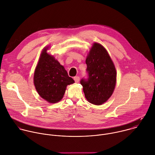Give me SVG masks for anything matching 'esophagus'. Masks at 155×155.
Wrapping results in <instances>:
<instances>
[{
    "label": "esophagus",
    "mask_w": 155,
    "mask_h": 155,
    "mask_svg": "<svg viewBox=\"0 0 155 155\" xmlns=\"http://www.w3.org/2000/svg\"><path fill=\"white\" fill-rule=\"evenodd\" d=\"M79 79H80V78H79V76L74 77V80L75 82H76V83H78L79 82Z\"/></svg>",
    "instance_id": "34e87169"
}]
</instances>
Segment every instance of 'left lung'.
Returning <instances> with one entry per match:
<instances>
[{"label":"left lung","mask_w":155,"mask_h":155,"mask_svg":"<svg viewBox=\"0 0 155 155\" xmlns=\"http://www.w3.org/2000/svg\"><path fill=\"white\" fill-rule=\"evenodd\" d=\"M88 78L81 84L87 101L96 105H102L112 95L116 83V70L106 49L94 43L85 61Z\"/></svg>","instance_id":"obj_1"}]
</instances>
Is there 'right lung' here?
Instances as JSON below:
<instances>
[{
	"instance_id": "right-lung-1",
	"label": "right lung",
	"mask_w": 155,
	"mask_h": 155,
	"mask_svg": "<svg viewBox=\"0 0 155 155\" xmlns=\"http://www.w3.org/2000/svg\"><path fill=\"white\" fill-rule=\"evenodd\" d=\"M45 47L40 56L34 73V84L39 96L51 104L60 101L67 86L74 81L68 76L64 66L47 51Z\"/></svg>"
}]
</instances>
